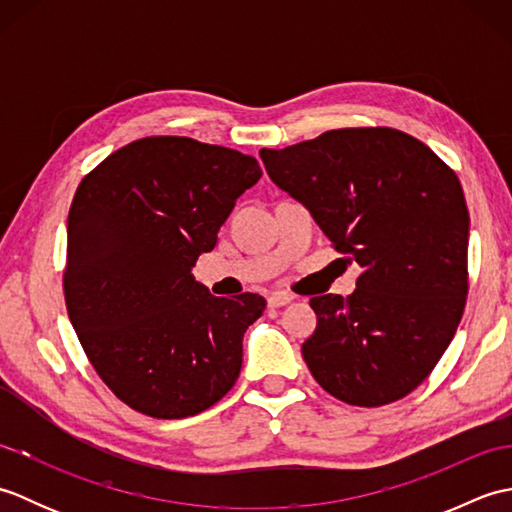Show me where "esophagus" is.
<instances>
[{"mask_svg": "<svg viewBox=\"0 0 512 512\" xmlns=\"http://www.w3.org/2000/svg\"><path fill=\"white\" fill-rule=\"evenodd\" d=\"M290 301H292V295H286V292H273V295L268 297V308H281Z\"/></svg>", "mask_w": 512, "mask_h": 512, "instance_id": "34e87169", "label": "esophagus"}]
</instances>
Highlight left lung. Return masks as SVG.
Returning <instances> with one entry per match:
<instances>
[{
	"label": "left lung",
	"mask_w": 512,
	"mask_h": 512,
	"mask_svg": "<svg viewBox=\"0 0 512 512\" xmlns=\"http://www.w3.org/2000/svg\"><path fill=\"white\" fill-rule=\"evenodd\" d=\"M259 156L363 268L350 297L310 299L317 330L301 354L314 380L356 407L405 398L438 365L469 295V209L455 171L391 127L332 129Z\"/></svg>",
	"instance_id": "1"
}]
</instances>
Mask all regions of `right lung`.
Listing matches in <instances>:
<instances>
[{"label": "right lung", "instance_id": "obj_1", "mask_svg": "<svg viewBox=\"0 0 512 512\" xmlns=\"http://www.w3.org/2000/svg\"><path fill=\"white\" fill-rule=\"evenodd\" d=\"M259 178V162L235 149L149 136L107 156L76 189L65 308L96 374L134 411L195 416L235 385L244 332L266 299L213 297L191 268Z\"/></svg>", "mask_w": 512, "mask_h": 512}]
</instances>
